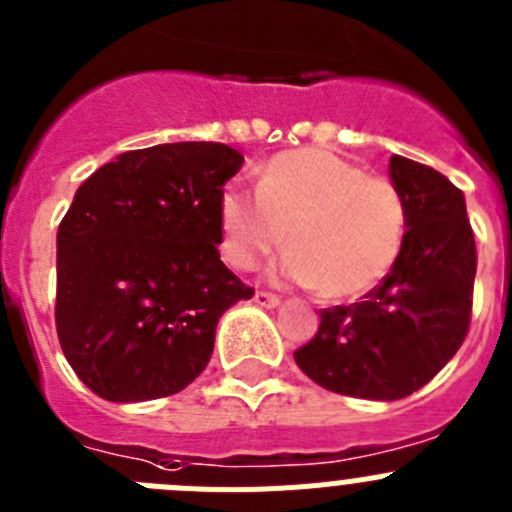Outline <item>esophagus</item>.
I'll return each mask as SVG.
<instances>
[{"instance_id":"34e87169","label":"esophagus","mask_w":512,"mask_h":512,"mask_svg":"<svg viewBox=\"0 0 512 512\" xmlns=\"http://www.w3.org/2000/svg\"><path fill=\"white\" fill-rule=\"evenodd\" d=\"M253 299H256V304H261V307H279L281 302V299L271 292H256V297Z\"/></svg>"}]
</instances>
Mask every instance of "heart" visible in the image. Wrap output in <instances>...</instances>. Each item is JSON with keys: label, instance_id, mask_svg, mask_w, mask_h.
<instances>
[{"label": "heart", "instance_id": "b5f03b06", "mask_svg": "<svg viewBox=\"0 0 512 512\" xmlns=\"http://www.w3.org/2000/svg\"><path fill=\"white\" fill-rule=\"evenodd\" d=\"M223 253L236 269H253L284 243L279 271L320 297H360L401 256L409 213L391 180L327 149L276 154L256 192L228 185L220 195Z\"/></svg>", "mask_w": 512, "mask_h": 512}]
</instances>
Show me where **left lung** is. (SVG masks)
Instances as JSON below:
<instances>
[{"label":"left lung","instance_id":"1","mask_svg":"<svg viewBox=\"0 0 512 512\" xmlns=\"http://www.w3.org/2000/svg\"><path fill=\"white\" fill-rule=\"evenodd\" d=\"M409 228L393 269L360 302L322 309L320 330L294 353L332 393L373 401L411 396L467 337L477 251L464 195L442 172L391 157Z\"/></svg>","mask_w":512,"mask_h":512}]
</instances>
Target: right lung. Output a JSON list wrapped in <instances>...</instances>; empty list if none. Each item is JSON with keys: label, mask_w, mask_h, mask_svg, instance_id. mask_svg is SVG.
I'll return each instance as SVG.
<instances>
[{"label": "right lung", "mask_w": 512, "mask_h": 512, "mask_svg": "<svg viewBox=\"0 0 512 512\" xmlns=\"http://www.w3.org/2000/svg\"><path fill=\"white\" fill-rule=\"evenodd\" d=\"M241 164L228 144H157L78 187L58 228L55 327L96 396L134 403L190 386L220 314L253 297L218 251L220 195Z\"/></svg>", "instance_id": "1"}]
</instances>
